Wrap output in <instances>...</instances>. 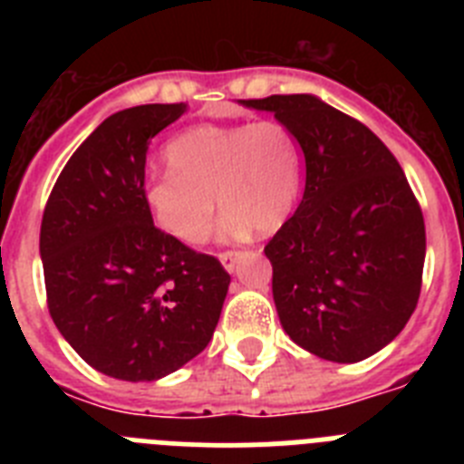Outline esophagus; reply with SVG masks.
<instances>
[{
  "label": "esophagus",
  "mask_w": 464,
  "mask_h": 464,
  "mask_svg": "<svg viewBox=\"0 0 464 464\" xmlns=\"http://www.w3.org/2000/svg\"><path fill=\"white\" fill-rule=\"evenodd\" d=\"M218 257H220V262H223V267L227 269V272H235L237 260L241 257V253L239 251H225V253H220Z\"/></svg>",
  "instance_id": "1"
}]
</instances>
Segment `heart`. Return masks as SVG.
Returning a JSON list of instances; mask_svg holds the SVG:
<instances>
[{
  "mask_svg": "<svg viewBox=\"0 0 464 464\" xmlns=\"http://www.w3.org/2000/svg\"><path fill=\"white\" fill-rule=\"evenodd\" d=\"M169 169L143 183V207L162 232L183 244H204L216 223L241 237L267 235L288 220L302 186V150L276 121L251 125H197L165 146Z\"/></svg>",
  "mask_w": 464,
  "mask_h": 464,
  "instance_id": "obj_1",
  "label": "heart"
}]
</instances>
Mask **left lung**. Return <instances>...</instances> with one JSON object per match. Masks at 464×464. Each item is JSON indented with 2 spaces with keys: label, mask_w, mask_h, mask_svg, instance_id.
Here are the masks:
<instances>
[{
  "label": "left lung",
  "mask_w": 464,
  "mask_h": 464,
  "mask_svg": "<svg viewBox=\"0 0 464 464\" xmlns=\"http://www.w3.org/2000/svg\"><path fill=\"white\" fill-rule=\"evenodd\" d=\"M272 111L304 153V195L265 246L290 339L332 362H360L404 330L425 262L423 211L395 155L314 94L244 100Z\"/></svg>",
  "instance_id": "obj_1"
}]
</instances>
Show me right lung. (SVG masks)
<instances>
[{
    "instance_id": "add662e5",
    "label": "right lung",
    "mask_w": 464,
    "mask_h": 464,
    "mask_svg": "<svg viewBox=\"0 0 464 464\" xmlns=\"http://www.w3.org/2000/svg\"><path fill=\"white\" fill-rule=\"evenodd\" d=\"M186 104L106 118L57 176L41 220L48 311L69 346L121 381L171 374L211 342L229 274L153 225L143 207L150 139Z\"/></svg>"
}]
</instances>
